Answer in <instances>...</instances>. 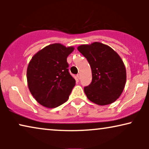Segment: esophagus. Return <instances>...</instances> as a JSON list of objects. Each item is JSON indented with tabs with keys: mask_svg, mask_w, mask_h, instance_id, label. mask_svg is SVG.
Masks as SVG:
<instances>
[{
	"mask_svg": "<svg viewBox=\"0 0 149 149\" xmlns=\"http://www.w3.org/2000/svg\"><path fill=\"white\" fill-rule=\"evenodd\" d=\"M77 78H78L79 79H81V74H78L77 75Z\"/></svg>",
	"mask_w": 149,
	"mask_h": 149,
	"instance_id": "obj_1",
	"label": "esophagus"
}]
</instances>
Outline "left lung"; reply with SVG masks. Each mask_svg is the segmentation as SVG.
Returning <instances> with one entry per match:
<instances>
[{
  "label": "left lung",
  "mask_w": 149,
  "mask_h": 149,
  "mask_svg": "<svg viewBox=\"0 0 149 149\" xmlns=\"http://www.w3.org/2000/svg\"><path fill=\"white\" fill-rule=\"evenodd\" d=\"M91 66L92 81L84 87L87 98L98 105L114 102L123 92L126 70L121 58L107 45L95 42L77 47Z\"/></svg>",
  "instance_id": "left-lung-1"
}]
</instances>
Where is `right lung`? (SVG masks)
I'll use <instances>...</instances> for the list:
<instances>
[{
    "label": "right lung",
    "instance_id": "right-lung-1",
    "mask_svg": "<svg viewBox=\"0 0 149 149\" xmlns=\"http://www.w3.org/2000/svg\"><path fill=\"white\" fill-rule=\"evenodd\" d=\"M74 50L60 43L45 47L32 58L27 68L28 86L40 104L56 108L68 100L75 85L67 57Z\"/></svg>",
    "mask_w": 149,
    "mask_h": 149
}]
</instances>
